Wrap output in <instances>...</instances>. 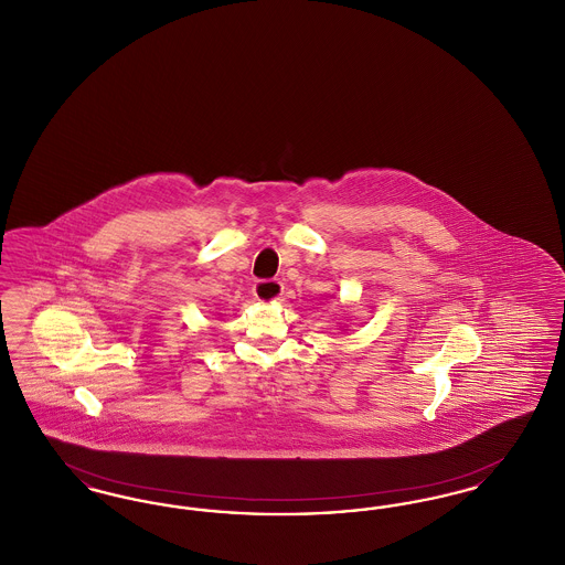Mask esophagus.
<instances>
[{
    "label": "esophagus",
    "mask_w": 565,
    "mask_h": 565,
    "mask_svg": "<svg viewBox=\"0 0 565 565\" xmlns=\"http://www.w3.org/2000/svg\"><path fill=\"white\" fill-rule=\"evenodd\" d=\"M281 292H284V286L277 279H260L254 284V296L260 302H275L281 298Z\"/></svg>",
    "instance_id": "34e87169"
}]
</instances>
